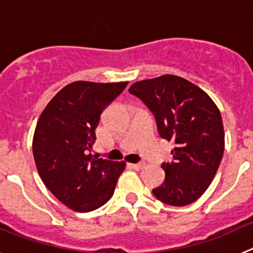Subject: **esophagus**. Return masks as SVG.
<instances>
[{
	"label": "esophagus",
	"mask_w": 253,
	"mask_h": 253,
	"mask_svg": "<svg viewBox=\"0 0 253 253\" xmlns=\"http://www.w3.org/2000/svg\"><path fill=\"white\" fill-rule=\"evenodd\" d=\"M129 166L134 169H142L144 167V163H130Z\"/></svg>",
	"instance_id": "1"
}]
</instances>
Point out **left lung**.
I'll return each instance as SVG.
<instances>
[{
	"instance_id": "obj_1",
	"label": "left lung",
	"mask_w": 253,
	"mask_h": 253,
	"mask_svg": "<svg viewBox=\"0 0 253 253\" xmlns=\"http://www.w3.org/2000/svg\"><path fill=\"white\" fill-rule=\"evenodd\" d=\"M129 92L152 111L161 137L175 143L173 161L162 163L166 177L153 195L172 207L191 204L211 184L222 161L220 111L207 92L178 76L138 81Z\"/></svg>"
}]
</instances>
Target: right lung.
Returning a JSON list of instances; mask_svg holds the SVG:
<instances>
[{
	"instance_id": "add662e5",
	"label": "right lung",
	"mask_w": 253,
	"mask_h": 253,
	"mask_svg": "<svg viewBox=\"0 0 253 253\" xmlns=\"http://www.w3.org/2000/svg\"><path fill=\"white\" fill-rule=\"evenodd\" d=\"M128 82L67 84L50 100L38 120L33 154L40 178L60 203L87 213L110 200L125 162L91 154L95 130L105 107Z\"/></svg>"
}]
</instances>
